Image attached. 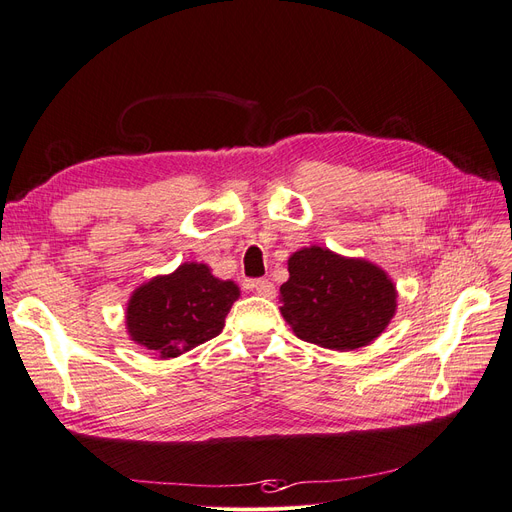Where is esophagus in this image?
<instances>
[{"label": "esophagus", "mask_w": 512, "mask_h": 512, "mask_svg": "<svg viewBox=\"0 0 512 512\" xmlns=\"http://www.w3.org/2000/svg\"><path fill=\"white\" fill-rule=\"evenodd\" d=\"M250 288L254 292H258L260 297H267V299L275 297V286L269 280H254V282H250Z\"/></svg>", "instance_id": "34e87169"}]
</instances>
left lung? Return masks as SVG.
<instances>
[{"mask_svg":"<svg viewBox=\"0 0 512 512\" xmlns=\"http://www.w3.org/2000/svg\"><path fill=\"white\" fill-rule=\"evenodd\" d=\"M280 286L282 316L303 342L331 350L367 346L386 329L397 292L380 267L312 245L288 260Z\"/></svg>","mask_w":512,"mask_h":512,"instance_id":"obj_1","label":"left lung"}]
</instances>
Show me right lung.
Returning <instances> with one entry per match:
<instances>
[{
  "label": "right lung",
  "instance_id": "1",
  "mask_svg": "<svg viewBox=\"0 0 512 512\" xmlns=\"http://www.w3.org/2000/svg\"><path fill=\"white\" fill-rule=\"evenodd\" d=\"M237 299L235 282L213 277L207 265L185 262L175 273L153 277L134 290L128 333L153 354L173 359L220 335Z\"/></svg>",
  "mask_w": 512,
  "mask_h": 512
}]
</instances>
